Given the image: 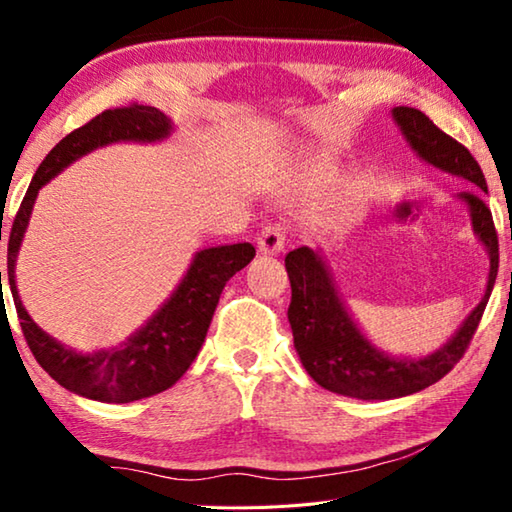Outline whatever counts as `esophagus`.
<instances>
[{
	"mask_svg": "<svg viewBox=\"0 0 512 512\" xmlns=\"http://www.w3.org/2000/svg\"><path fill=\"white\" fill-rule=\"evenodd\" d=\"M287 241V228L282 223H268L262 228L257 237V248L264 255H277Z\"/></svg>",
	"mask_w": 512,
	"mask_h": 512,
	"instance_id": "1",
	"label": "esophagus"
}]
</instances>
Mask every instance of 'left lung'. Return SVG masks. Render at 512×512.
<instances>
[{"instance_id": "left-lung-1", "label": "left lung", "mask_w": 512, "mask_h": 512, "mask_svg": "<svg viewBox=\"0 0 512 512\" xmlns=\"http://www.w3.org/2000/svg\"><path fill=\"white\" fill-rule=\"evenodd\" d=\"M393 117L422 160L474 185L461 192V198L470 207L476 235L490 253V273L483 300L445 348L418 361L391 359L363 339L341 298L336 296L332 277L318 253L307 246L291 250L284 257L291 280V305L287 314L302 366L327 391L359 397V400H393V397L418 393L443 379L463 359L481 323L499 268V239L490 207L483 201L488 187L479 162L461 142L440 131L424 112L400 106L393 108Z\"/></svg>"}]
</instances>
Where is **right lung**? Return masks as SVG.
<instances>
[{
  "label": "right lung",
  "instance_id": "right-lung-1",
  "mask_svg": "<svg viewBox=\"0 0 512 512\" xmlns=\"http://www.w3.org/2000/svg\"><path fill=\"white\" fill-rule=\"evenodd\" d=\"M169 128V119L160 110L142 106V103L108 108L101 115L92 117L88 124L65 135L42 160L27 194L22 198L20 210L15 214L11 235H8V284H11L17 318H20L29 350L60 386L76 395L90 397V400L117 404L135 402L167 391L169 386L176 384L201 350L225 282L255 257V248L250 244L201 250L194 264L189 266L185 280L167 300V305L133 339H128L124 348L117 350L79 354L63 348L58 341L42 332L24 311L15 289V257L20 250L24 230H27L38 189L49 183L58 171H63L69 162L97 149V146L119 140L153 142L167 137Z\"/></svg>",
  "mask_w": 512,
  "mask_h": 512
}]
</instances>
